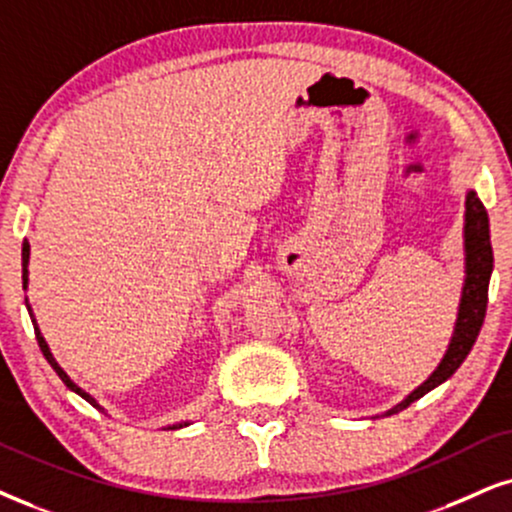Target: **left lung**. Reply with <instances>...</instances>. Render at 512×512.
<instances>
[{"instance_id":"left-lung-1","label":"left lung","mask_w":512,"mask_h":512,"mask_svg":"<svg viewBox=\"0 0 512 512\" xmlns=\"http://www.w3.org/2000/svg\"><path fill=\"white\" fill-rule=\"evenodd\" d=\"M465 249H468V277H465L463 299H460L458 323L453 339L446 351L444 361L434 375L415 389L401 406H408L427 391L437 387L444 380H449L460 368V363L468 358V353L475 344L479 330H482L484 315H487V301H489V277L491 268H494V251H491V237H489V216L487 208L477 199L475 192L468 194V211H465Z\"/></svg>"}]
</instances>
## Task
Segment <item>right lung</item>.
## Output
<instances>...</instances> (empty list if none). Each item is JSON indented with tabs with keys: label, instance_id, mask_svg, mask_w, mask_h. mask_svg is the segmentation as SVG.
<instances>
[{
	"label": "right lung",
	"instance_id": "obj_1",
	"mask_svg": "<svg viewBox=\"0 0 512 512\" xmlns=\"http://www.w3.org/2000/svg\"><path fill=\"white\" fill-rule=\"evenodd\" d=\"M28 258H30V244H28V242H23V287H25V285H28ZM25 306H28V304H25ZM28 313H30V318H33V327H35V337H37V344H40V351L44 353V358H47V361H49V365H52V368H54V372H56V375H59V377H61V382H63V384H66V387H68V389H73V391H75V394H80V396H82V399H85L87 403H92V406H94V408H102V406H99V403H97V401H94V399H92V396H90V394H87V391H82V389L78 387V384H75V382L71 380V377H68V375H66V372H63V370H61V365L54 361L52 351H49V346H47V342H44V337H42V334H40V330H37V323H35V315H33V311H30V306H28ZM182 425H187V422H180V425H173V427H168V430H178V427H182Z\"/></svg>",
	"mask_w": 512,
	"mask_h": 512
}]
</instances>
